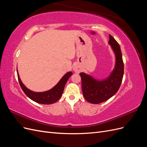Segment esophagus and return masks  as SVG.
I'll use <instances>...</instances> for the list:
<instances>
[{
    "mask_svg": "<svg viewBox=\"0 0 147 147\" xmlns=\"http://www.w3.org/2000/svg\"><path fill=\"white\" fill-rule=\"evenodd\" d=\"M73 69H74V70L76 73H79L80 72V68L78 67L77 65H74Z\"/></svg>",
    "mask_w": 147,
    "mask_h": 147,
    "instance_id": "1",
    "label": "esophagus"
}]
</instances>
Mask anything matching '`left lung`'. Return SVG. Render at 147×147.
<instances>
[{"instance_id":"obj_1","label":"left lung","mask_w":147,"mask_h":147,"mask_svg":"<svg viewBox=\"0 0 147 147\" xmlns=\"http://www.w3.org/2000/svg\"><path fill=\"white\" fill-rule=\"evenodd\" d=\"M109 43L113 50L116 63L110 76L102 80H97L84 73H80L83 96L91 104H97L109 99L116 94L121 86L124 74V64L122 53L118 43L109 35Z\"/></svg>"}]
</instances>
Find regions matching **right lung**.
<instances>
[{
	"instance_id": "add662e5",
	"label": "right lung",
	"mask_w": 147,
	"mask_h": 147,
	"mask_svg": "<svg viewBox=\"0 0 147 147\" xmlns=\"http://www.w3.org/2000/svg\"><path fill=\"white\" fill-rule=\"evenodd\" d=\"M17 74L18 78V81L21 88L25 93V94L29 98L39 104H51L57 102L61 98V97L62 94H63V92L64 91L65 83L67 82L69 77L73 74V73L71 72H69L65 74L63 77V78L60 80L59 82L57 83L56 86H55L50 90L41 92H34L29 90L28 88H27L24 85L23 83L21 81L18 72V70Z\"/></svg>"
}]
</instances>
